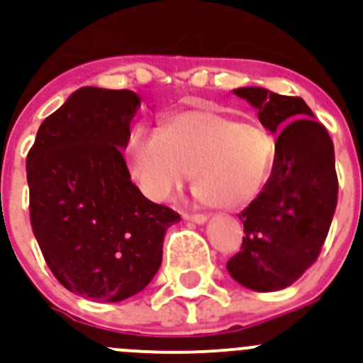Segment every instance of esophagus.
Masks as SVG:
<instances>
[{"label":"esophagus","instance_id":"obj_1","mask_svg":"<svg viewBox=\"0 0 363 363\" xmlns=\"http://www.w3.org/2000/svg\"><path fill=\"white\" fill-rule=\"evenodd\" d=\"M183 218H185V220H190V222H194V224H204V222L208 220V217L206 215H203V213H192V215H183Z\"/></svg>","mask_w":363,"mask_h":363}]
</instances>
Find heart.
I'll use <instances>...</instances> for the list:
<instances>
[{"instance_id":"obj_1","label":"heart","mask_w":363,"mask_h":363,"mask_svg":"<svg viewBox=\"0 0 363 363\" xmlns=\"http://www.w3.org/2000/svg\"><path fill=\"white\" fill-rule=\"evenodd\" d=\"M127 157L132 178L152 199H167L192 170V189L206 206L235 210L270 180L277 141L256 120L186 109L164 116L157 130L135 127Z\"/></svg>"}]
</instances>
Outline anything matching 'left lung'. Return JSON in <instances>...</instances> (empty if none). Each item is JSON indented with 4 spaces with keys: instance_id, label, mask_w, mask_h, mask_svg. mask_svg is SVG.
<instances>
[{
    "instance_id": "left-lung-1",
    "label": "left lung",
    "mask_w": 363,
    "mask_h": 363,
    "mask_svg": "<svg viewBox=\"0 0 363 363\" xmlns=\"http://www.w3.org/2000/svg\"><path fill=\"white\" fill-rule=\"evenodd\" d=\"M233 93L256 107L261 125L279 138L270 180L238 215L242 250L225 268L252 291H279L312 267L328 235L339 192L333 143L300 96L259 86Z\"/></svg>"
}]
</instances>
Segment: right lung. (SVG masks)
<instances>
[{"instance_id": "obj_1", "label": "right lung", "mask_w": 363, "mask_h": 363, "mask_svg": "<svg viewBox=\"0 0 363 363\" xmlns=\"http://www.w3.org/2000/svg\"><path fill=\"white\" fill-rule=\"evenodd\" d=\"M141 99L84 86L42 121L26 160L30 218L60 284L82 298L121 302L162 263L171 208L146 199L121 150Z\"/></svg>"}]
</instances>
